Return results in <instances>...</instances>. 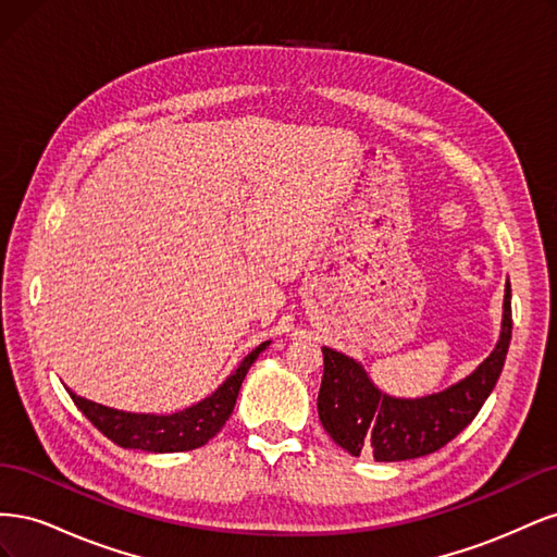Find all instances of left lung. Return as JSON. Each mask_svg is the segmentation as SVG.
I'll list each match as a JSON object with an SVG mask.
<instances>
[{
    "label": "left lung",
    "mask_w": 557,
    "mask_h": 557,
    "mask_svg": "<svg viewBox=\"0 0 557 557\" xmlns=\"http://www.w3.org/2000/svg\"><path fill=\"white\" fill-rule=\"evenodd\" d=\"M511 344V285L504 290L502 332L495 350L474 372L442 393L401 399L381 393L360 362L323 346L318 416L334 444L376 462L423 458L455 440L481 411L502 374Z\"/></svg>",
    "instance_id": "8db88e82"
}]
</instances>
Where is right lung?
Returning <instances> with one entry per match:
<instances>
[{
    "label": "right lung",
    "instance_id": "1",
    "mask_svg": "<svg viewBox=\"0 0 557 557\" xmlns=\"http://www.w3.org/2000/svg\"><path fill=\"white\" fill-rule=\"evenodd\" d=\"M269 346L262 342L258 348H252L242 364L218 385V391L205 397L193 407L176 411V413H132V411H117L104 404L90 401L86 397H78L70 391L76 407L83 411L90 423L102 432L104 436L123 448H139L148 453H181L205 446L209 440L223 430L225 420L234 411V404L239 397V387L248 374L250 364L258 360L260 352Z\"/></svg>",
    "mask_w": 557,
    "mask_h": 557
}]
</instances>
